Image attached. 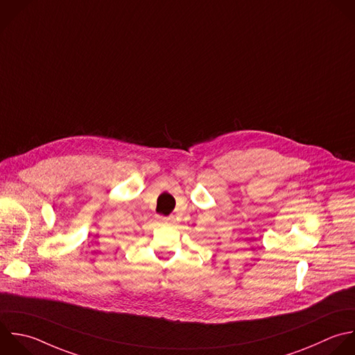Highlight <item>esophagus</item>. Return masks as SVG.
<instances>
[{"instance_id": "obj_1", "label": "esophagus", "mask_w": 355, "mask_h": 355, "mask_svg": "<svg viewBox=\"0 0 355 355\" xmlns=\"http://www.w3.org/2000/svg\"><path fill=\"white\" fill-rule=\"evenodd\" d=\"M158 222L162 223V225H168V223H172V219L171 218H158Z\"/></svg>"}]
</instances>
